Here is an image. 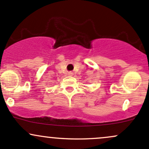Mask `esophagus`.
Listing matches in <instances>:
<instances>
[{"instance_id":"34e87169","label":"esophagus","mask_w":149,"mask_h":149,"mask_svg":"<svg viewBox=\"0 0 149 149\" xmlns=\"http://www.w3.org/2000/svg\"><path fill=\"white\" fill-rule=\"evenodd\" d=\"M68 76H73V73H72V72H68Z\"/></svg>"}]
</instances>
